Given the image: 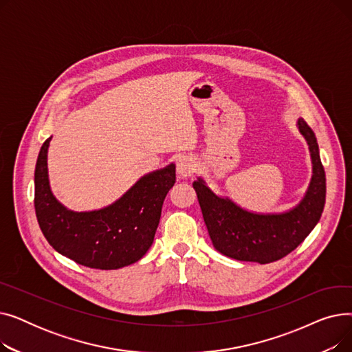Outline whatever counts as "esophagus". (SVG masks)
Returning a JSON list of instances; mask_svg holds the SVG:
<instances>
[{
  "label": "esophagus",
  "instance_id": "1",
  "mask_svg": "<svg viewBox=\"0 0 352 352\" xmlns=\"http://www.w3.org/2000/svg\"><path fill=\"white\" fill-rule=\"evenodd\" d=\"M195 171V160L191 155H181L177 160V173L179 177H190Z\"/></svg>",
  "mask_w": 352,
  "mask_h": 352
}]
</instances>
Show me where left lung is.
<instances>
[{"instance_id":"1","label":"left lung","mask_w":352,"mask_h":352,"mask_svg":"<svg viewBox=\"0 0 352 352\" xmlns=\"http://www.w3.org/2000/svg\"><path fill=\"white\" fill-rule=\"evenodd\" d=\"M300 134L308 144L312 175L304 198L284 212L258 214L217 195L201 177L192 182L214 248L238 261L268 264L297 248L318 224L325 204V171L312 129L298 118Z\"/></svg>"}]
</instances>
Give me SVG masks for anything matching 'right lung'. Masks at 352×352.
Returning <instances> with one entry per match:
<instances>
[{
  "label": "right lung",
  "mask_w": 352,
  "mask_h": 352,
  "mask_svg": "<svg viewBox=\"0 0 352 352\" xmlns=\"http://www.w3.org/2000/svg\"><path fill=\"white\" fill-rule=\"evenodd\" d=\"M50 137L35 165V214L50 245L88 268L118 270L145 255L154 241L165 195L175 182V164L141 177L113 204L72 211L54 197L48 178Z\"/></svg>",
  "instance_id": "obj_1"
}]
</instances>
